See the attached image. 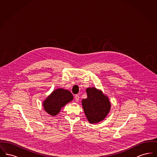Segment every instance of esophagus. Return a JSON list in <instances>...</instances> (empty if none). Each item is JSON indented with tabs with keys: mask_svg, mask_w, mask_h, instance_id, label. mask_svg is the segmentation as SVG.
Listing matches in <instances>:
<instances>
[{
	"mask_svg": "<svg viewBox=\"0 0 157 157\" xmlns=\"http://www.w3.org/2000/svg\"><path fill=\"white\" fill-rule=\"evenodd\" d=\"M75 101L78 102L79 100V96L78 95H76L75 96Z\"/></svg>",
	"mask_w": 157,
	"mask_h": 157,
	"instance_id": "obj_1",
	"label": "esophagus"
}]
</instances>
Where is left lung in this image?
<instances>
[{"mask_svg":"<svg viewBox=\"0 0 157 157\" xmlns=\"http://www.w3.org/2000/svg\"><path fill=\"white\" fill-rule=\"evenodd\" d=\"M87 98L82 101V107L87 120L95 124L104 120L111 109V102L102 92L94 88L86 90Z\"/></svg>","mask_w":157,"mask_h":157,"instance_id":"left-lung-1","label":"left lung"}]
</instances>
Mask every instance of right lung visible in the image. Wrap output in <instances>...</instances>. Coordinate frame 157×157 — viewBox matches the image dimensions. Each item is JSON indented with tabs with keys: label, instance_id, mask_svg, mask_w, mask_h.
Returning <instances> with one entry per match:
<instances>
[{
	"label": "right lung",
	"instance_id": "right-lung-1",
	"mask_svg": "<svg viewBox=\"0 0 157 157\" xmlns=\"http://www.w3.org/2000/svg\"><path fill=\"white\" fill-rule=\"evenodd\" d=\"M74 99L72 93L67 90L59 88L53 90L43 102L45 111L52 116L56 115L62 108Z\"/></svg>",
	"mask_w": 157,
	"mask_h": 157
}]
</instances>
